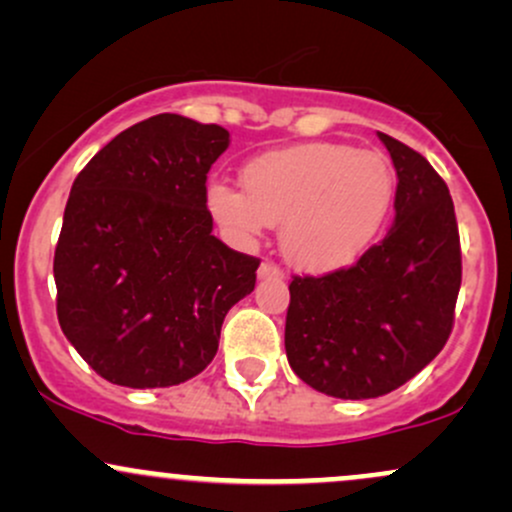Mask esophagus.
Masks as SVG:
<instances>
[{
	"mask_svg": "<svg viewBox=\"0 0 512 512\" xmlns=\"http://www.w3.org/2000/svg\"><path fill=\"white\" fill-rule=\"evenodd\" d=\"M257 276H260V279H284V272H281L279 264L264 260L260 264V269H257Z\"/></svg>",
	"mask_w": 512,
	"mask_h": 512,
	"instance_id": "obj_1",
	"label": "esophagus"
}]
</instances>
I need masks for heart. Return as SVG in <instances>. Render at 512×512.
I'll return each instance as SVG.
<instances>
[{
    "mask_svg": "<svg viewBox=\"0 0 512 512\" xmlns=\"http://www.w3.org/2000/svg\"><path fill=\"white\" fill-rule=\"evenodd\" d=\"M243 190L214 182L211 216L238 243L279 226L284 257L303 272L354 264L383 233L395 207V168L378 151L313 142L267 151L240 175Z\"/></svg>",
    "mask_w": 512,
    "mask_h": 512,
    "instance_id": "obj_1",
    "label": "heart"
}]
</instances>
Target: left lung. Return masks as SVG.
I'll return each instance as SVG.
<instances>
[{
	"label": "left lung",
	"instance_id": "left-lung-1",
	"mask_svg": "<svg viewBox=\"0 0 512 512\" xmlns=\"http://www.w3.org/2000/svg\"><path fill=\"white\" fill-rule=\"evenodd\" d=\"M378 137L397 170L392 228L351 267L289 286L293 373L339 399L387 395L424 370L448 342L462 284L448 185L419 151Z\"/></svg>",
	"mask_w": 512,
	"mask_h": 512
}]
</instances>
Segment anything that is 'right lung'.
Instances as JSON below:
<instances>
[{
	"label": "right lung",
	"instance_id": "right-lung-1",
	"mask_svg": "<svg viewBox=\"0 0 512 512\" xmlns=\"http://www.w3.org/2000/svg\"><path fill=\"white\" fill-rule=\"evenodd\" d=\"M228 132L161 113L76 175L55 248L57 320L113 385L170 387L216 356L223 317L255 289L257 257L211 236L207 173Z\"/></svg>",
	"mask_w": 512,
	"mask_h": 512
}]
</instances>
